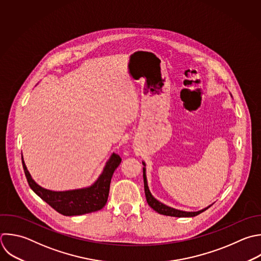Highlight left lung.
Listing matches in <instances>:
<instances>
[{"label":"left lung","instance_id":"obj_1","mask_svg":"<svg viewBox=\"0 0 261 261\" xmlns=\"http://www.w3.org/2000/svg\"><path fill=\"white\" fill-rule=\"evenodd\" d=\"M144 167H143V176H144V188H145V195H146V199L147 202L149 204V206L151 208H153L156 212L163 214V215H168V216H174V217H193L196 216L198 214H200L201 212L205 211L206 209H208L211 205L198 210V211H184V210H179V209H175L172 208L170 206H167L165 204H163L162 202L158 201L150 192L149 187H148V180H147V175H146V163L143 161L142 162Z\"/></svg>","mask_w":261,"mask_h":261}]
</instances>
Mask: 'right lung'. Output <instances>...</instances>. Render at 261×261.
Masks as SVG:
<instances>
[{
	"label": "right lung",
	"instance_id": "obj_1",
	"mask_svg": "<svg viewBox=\"0 0 261 261\" xmlns=\"http://www.w3.org/2000/svg\"><path fill=\"white\" fill-rule=\"evenodd\" d=\"M120 162L121 158L119 155L112 153L105 163L102 172L91 186L67 191H52L43 188L35 181L28 170L22 156L24 173L32 190L52 208L65 216L83 215L102 209L108 199L112 175Z\"/></svg>",
	"mask_w": 261,
	"mask_h": 261
}]
</instances>
